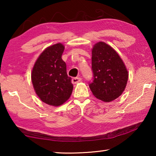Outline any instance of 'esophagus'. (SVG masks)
Returning <instances> with one entry per match:
<instances>
[{"label": "esophagus", "instance_id": "obj_1", "mask_svg": "<svg viewBox=\"0 0 156 156\" xmlns=\"http://www.w3.org/2000/svg\"><path fill=\"white\" fill-rule=\"evenodd\" d=\"M81 81H82V78H80V77H74L72 79V84H77L78 82H81Z\"/></svg>", "mask_w": 156, "mask_h": 156}]
</instances>
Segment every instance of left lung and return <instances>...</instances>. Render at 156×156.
Segmentation results:
<instances>
[{"mask_svg":"<svg viewBox=\"0 0 156 156\" xmlns=\"http://www.w3.org/2000/svg\"><path fill=\"white\" fill-rule=\"evenodd\" d=\"M91 54L94 78L89 83V88L97 99L112 101L124 91L129 72L118 53L105 42L95 44Z\"/></svg>","mask_w":156,"mask_h":156,"instance_id":"1","label":"left lung"}]
</instances>
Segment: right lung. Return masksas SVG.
Returning <instances> with one entry per match:
<instances>
[{"mask_svg":"<svg viewBox=\"0 0 156 156\" xmlns=\"http://www.w3.org/2000/svg\"><path fill=\"white\" fill-rule=\"evenodd\" d=\"M65 50L62 44L48 47L36 60L31 79L35 93L44 103L58 106L72 94L73 84L67 74L66 63L62 59Z\"/></svg>","mask_w":156,"mask_h":156,"instance_id":"1","label":"right lung"}]
</instances>
